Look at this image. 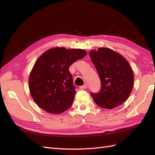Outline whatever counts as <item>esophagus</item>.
I'll list each match as a JSON object with an SVG mask.
<instances>
[{
    "label": "esophagus",
    "instance_id": "1",
    "mask_svg": "<svg viewBox=\"0 0 155 155\" xmlns=\"http://www.w3.org/2000/svg\"><path fill=\"white\" fill-rule=\"evenodd\" d=\"M80 88L81 89H86V88H87V85L86 83H85L83 85L80 87Z\"/></svg>",
    "mask_w": 155,
    "mask_h": 155
}]
</instances>
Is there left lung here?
Here are the masks:
<instances>
[{"mask_svg": "<svg viewBox=\"0 0 155 155\" xmlns=\"http://www.w3.org/2000/svg\"><path fill=\"white\" fill-rule=\"evenodd\" d=\"M89 55L101 85L97 93L91 92L96 104L107 109L121 105L127 100L134 83L133 72L127 61L108 48L92 50Z\"/></svg>", "mask_w": 155, "mask_h": 155, "instance_id": "1", "label": "left lung"}]
</instances>
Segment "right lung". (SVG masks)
Returning <instances> with one entry per match:
<instances>
[{
    "mask_svg": "<svg viewBox=\"0 0 155 155\" xmlns=\"http://www.w3.org/2000/svg\"><path fill=\"white\" fill-rule=\"evenodd\" d=\"M87 55L81 49L58 47L42 54L29 78L31 97L42 109L60 114L72 106L76 92L69 67Z\"/></svg>",
    "mask_w": 155,
    "mask_h": 155,
    "instance_id": "obj_1",
    "label": "right lung"
}]
</instances>
